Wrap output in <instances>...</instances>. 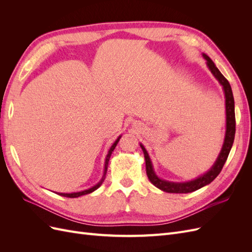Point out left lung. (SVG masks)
I'll return each instance as SVG.
<instances>
[{"instance_id":"1","label":"left lung","mask_w":252,"mask_h":252,"mask_svg":"<svg viewBox=\"0 0 252 252\" xmlns=\"http://www.w3.org/2000/svg\"><path fill=\"white\" fill-rule=\"evenodd\" d=\"M204 59L207 61V66L211 73L215 75V78L219 81V83L222 85L224 94H225V105H226V133H225V139L222 150H220V155L217 158L216 163L212 165L211 168L201 177H199L195 180L188 181V182H183V183H175V182H169L159 179L156 174L154 170V166H152L151 159L149 158V155L147 150L145 149L142 144L140 146L144 152V158H145V163H146V173L149 181L158 189L163 190L165 192L169 193H188L195 191V190L200 189L206 185L210 184V183L215 180L219 173L222 170L223 166L226 162L228 158V155L231 150L232 144L234 141V134H235V114H234V98L232 94V90L229 82L224 75L220 73V71L218 69L215 63L212 62V60L203 53Z\"/></svg>"}]
</instances>
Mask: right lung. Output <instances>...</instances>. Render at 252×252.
<instances>
[{"label": "right lung", "instance_id": "right-lung-1", "mask_svg": "<svg viewBox=\"0 0 252 252\" xmlns=\"http://www.w3.org/2000/svg\"><path fill=\"white\" fill-rule=\"evenodd\" d=\"M120 139H121V135H120L119 138L116 140V142H114V143L112 144V146L110 147V149H109V151H108L107 156H106V159H105V167H104V174H103V177H102L101 181L98 182L96 185H94V187H91V188H89V189L83 190V191H79V192H72V193H58V194L62 195V196H66V197H79V196H81V195H85V194H88V193L94 192V190H96L98 187H100V186L103 184V182H104V180H105V177H106V172H107V167H108V162H109L110 156H111V154H112V151L114 150V148H116L117 144L119 143Z\"/></svg>", "mask_w": 252, "mask_h": 252}]
</instances>
